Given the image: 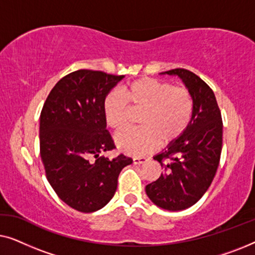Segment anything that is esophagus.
<instances>
[{
	"mask_svg": "<svg viewBox=\"0 0 255 255\" xmlns=\"http://www.w3.org/2000/svg\"><path fill=\"white\" fill-rule=\"evenodd\" d=\"M147 158L145 156H137V158H133V163L134 165H141V163H145L147 161Z\"/></svg>",
	"mask_w": 255,
	"mask_h": 255,
	"instance_id": "esophagus-1",
	"label": "esophagus"
}]
</instances>
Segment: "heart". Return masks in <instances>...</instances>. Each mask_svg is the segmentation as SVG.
I'll list each match as a JSON object with an SVG mask.
<instances>
[{
    "instance_id": "b5f03b06",
    "label": "heart",
    "mask_w": 255,
    "mask_h": 255,
    "mask_svg": "<svg viewBox=\"0 0 255 255\" xmlns=\"http://www.w3.org/2000/svg\"><path fill=\"white\" fill-rule=\"evenodd\" d=\"M102 108L107 127L115 131L127 125L130 108L141 110L138 118L141 128H127L115 137V142L128 155H144L159 144L169 145L183 134L193 117L194 101L184 87L142 78L125 87L123 94L117 90L108 93Z\"/></svg>"
}]
</instances>
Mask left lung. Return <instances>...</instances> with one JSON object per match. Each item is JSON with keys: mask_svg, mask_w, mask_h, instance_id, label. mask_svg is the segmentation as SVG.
I'll use <instances>...</instances> for the list:
<instances>
[{"mask_svg": "<svg viewBox=\"0 0 255 255\" xmlns=\"http://www.w3.org/2000/svg\"><path fill=\"white\" fill-rule=\"evenodd\" d=\"M161 74L177 75L189 90L194 111L179 139L154 156L163 173L145 190L153 203L169 211L191 207L205 194L217 172L223 145V122L212 89L184 68Z\"/></svg>", "mask_w": 255, "mask_h": 255, "instance_id": "obj_1", "label": "left lung"}]
</instances>
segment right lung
I'll list each match as a JSON object with an SVG mask.
<instances>
[{
	"label": "right lung",
	"instance_id": "obj_1",
	"mask_svg": "<svg viewBox=\"0 0 255 255\" xmlns=\"http://www.w3.org/2000/svg\"><path fill=\"white\" fill-rule=\"evenodd\" d=\"M123 78L90 69L69 73L53 87L41 110L40 158L47 181L78 211L102 209L116 193L121 170L132 163L124 154L100 155L115 148L103 100Z\"/></svg>",
	"mask_w": 255,
	"mask_h": 255
}]
</instances>
